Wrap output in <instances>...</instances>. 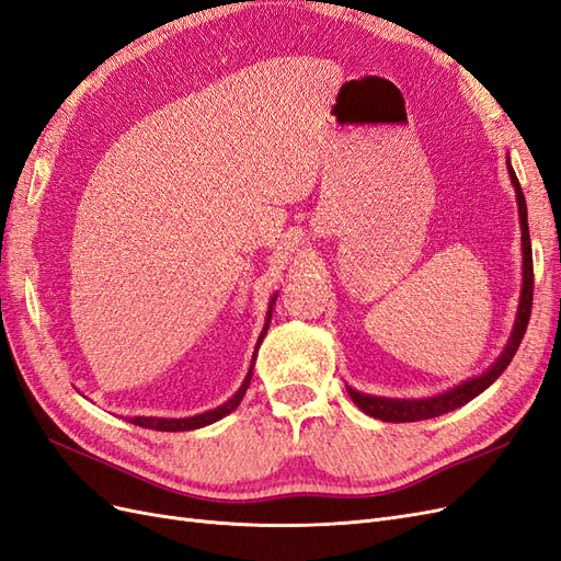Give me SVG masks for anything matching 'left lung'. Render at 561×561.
I'll return each mask as SVG.
<instances>
[{
	"label": "left lung",
	"mask_w": 561,
	"mask_h": 561,
	"mask_svg": "<svg viewBox=\"0 0 561 561\" xmlns=\"http://www.w3.org/2000/svg\"><path fill=\"white\" fill-rule=\"evenodd\" d=\"M507 173H511V182L515 186L517 194V206H519V225H522V295H519V309H517V320L515 328L511 332V339L501 353V358L491 365L484 375L472 377L463 383H458L449 388L447 393L435 396V398H421V400H398V398H377V396H367L358 393V390L348 388L351 400L360 407V410L369 416L388 421V423H407V421H423V419H433V416H443L447 412L458 410L472 398H478L482 390H486L491 383H494L505 367L511 365L515 358V353L522 344L526 325H529V316H531V301H534V257H531V239H529V222H526V201L522 194L519 180L513 171L511 159H507Z\"/></svg>",
	"instance_id": "left-lung-1"
}]
</instances>
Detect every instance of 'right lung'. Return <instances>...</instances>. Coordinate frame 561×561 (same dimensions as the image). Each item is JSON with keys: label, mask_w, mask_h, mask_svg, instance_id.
I'll list each match as a JSON object with an SVG mask.
<instances>
[{"label": "right lung", "mask_w": 561, "mask_h": 561, "mask_svg": "<svg viewBox=\"0 0 561 561\" xmlns=\"http://www.w3.org/2000/svg\"><path fill=\"white\" fill-rule=\"evenodd\" d=\"M274 304H276V295L271 297V301H268L266 322H264V330H262V334H260V339H257V346H254V353H257V348H260V344H262V339H264V334H266V330H268V322H271V311H274ZM252 367H254V355H252V365H250V369H248L245 381L241 383V388H239V390H236V396H233V398H229L225 404L215 407V410H210V412H203V414H196V416H186V419L133 416V419H130V423H135V426H142V428H151V431H165V433H178V431H196V428H203V426H210V423H215V421H219V419H222V416L231 414V412L236 410V407L241 404V400H243V396H245V390H248V386H250V379H252Z\"/></svg>", "instance_id": "right-lung-1"}]
</instances>
